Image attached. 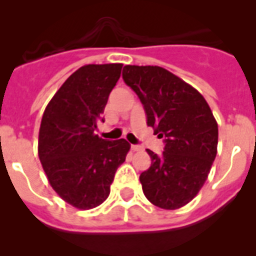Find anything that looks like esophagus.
Returning <instances> with one entry per match:
<instances>
[{
  "label": "esophagus",
  "instance_id": "1",
  "mask_svg": "<svg viewBox=\"0 0 256 256\" xmlns=\"http://www.w3.org/2000/svg\"><path fill=\"white\" fill-rule=\"evenodd\" d=\"M130 150L140 151V150H142V148H141V146H138V144H132V146H130Z\"/></svg>",
  "mask_w": 256,
  "mask_h": 256
}]
</instances>
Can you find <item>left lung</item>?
<instances>
[{"instance_id":"8db88e82","label":"left lung","mask_w":256,"mask_h":256,"mask_svg":"<svg viewBox=\"0 0 256 256\" xmlns=\"http://www.w3.org/2000/svg\"><path fill=\"white\" fill-rule=\"evenodd\" d=\"M123 79L144 105L148 126L164 138L162 155L140 176L144 196L162 209H180L204 186L218 146V124L195 88L160 66L126 65Z\"/></svg>"}]
</instances>
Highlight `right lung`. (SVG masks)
I'll list each match as a JSON object with an SVG mask.
<instances>
[{"instance_id": "1", "label": "right lung", "mask_w": 256, "mask_h": 256, "mask_svg": "<svg viewBox=\"0 0 256 256\" xmlns=\"http://www.w3.org/2000/svg\"><path fill=\"white\" fill-rule=\"evenodd\" d=\"M122 64L84 65L52 97L42 116L38 156L50 184L68 204L92 209L108 198L130 144L94 133Z\"/></svg>"}]
</instances>
